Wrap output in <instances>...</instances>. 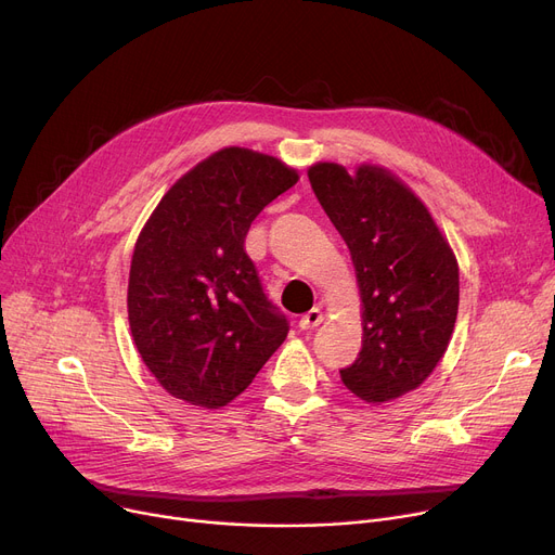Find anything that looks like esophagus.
<instances>
[{
  "mask_svg": "<svg viewBox=\"0 0 555 555\" xmlns=\"http://www.w3.org/2000/svg\"><path fill=\"white\" fill-rule=\"evenodd\" d=\"M322 322H324V314L319 312L317 308H312V310H308L306 314H301L299 328H301V331H312V328H317Z\"/></svg>",
  "mask_w": 555,
  "mask_h": 555,
  "instance_id": "esophagus-1",
  "label": "esophagus"
}]
</instances>
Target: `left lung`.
I'll use <instances>...</instances> for the list:
<instances>
[{
    "label": "left lung",
    "mask_w": 555,
    "mask_h": 555,
    "mask_svg": "<svg viewBox=\"0 0 555 555\" xmlns=\"http://www.w3.org/2000/svg\"><path fill=\"white\" fill-rule=\"evenodd\" d=\"M308 180L356 268L362 351L341 369L371 404L418 389L448 351L459 312V262L425 202L380 164L317 162Z\"/></svg>",
    "instance_id": "1"
}]
</instances>
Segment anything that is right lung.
Here are the masks:
<instances>
[{"label":"right lung","instance_id":"right-lung-1","mask_svg":"<svg viewBox=\"0 0 555 555\" xmlns=\"http://www.w3.org/2000/svg\"><path fill=\"white\" fill-rule=\"evenodd\" d=\"M297 182L285 162L229 145L184 172L139 231L130 333L172 398L220 410L287 337L243 245L254 218Z\"/></svg>","mask_w":555,"mask_h":555}]
</instances>
